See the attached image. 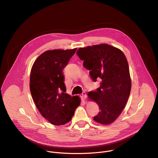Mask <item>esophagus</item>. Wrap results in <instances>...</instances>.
<instances>
[{
	"mask_svg": "<svg viewBox=\"0 0 158 158\" xmlns=\"http://www.w3.org/2000/svg\"><path fill=\"white\" fill-rule=\"evenodd\" d=\"M80 97L81 98L82 100H85L87 98V95H86V93H82L81 94H80Z\"/></svg>",
	"mask_w": 158,
	"mask_h": 158,
	"instance_id": "obj_1",
	"label": "esophagus"
}]
</instances>
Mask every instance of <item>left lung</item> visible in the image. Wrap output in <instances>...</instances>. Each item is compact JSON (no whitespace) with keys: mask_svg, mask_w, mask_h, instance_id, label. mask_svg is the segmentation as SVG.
<instances>
[{"mask_svg":"<svg viewBox=\"0 0 158 158\" xmlns=\"http://www.w3.org/2000/svg\"><path fill=\"white\" fill-rule=\"evenodd\" d=\"M76 54L90 70L93 81H101L96 91L87 94L99 107L94 120L109 124L119 117L130 94L131 80L126 57L120 49L106 44L81 48Z\"/></svg>","mask_w":158,"mask_h":158,"instance_id":"left-lung-1","label":"left lung"}]
</instances>
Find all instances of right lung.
<instances>
[{
	"mask_svg": "<svg viewBox=\"0 0 158 158\" xmlns=\"http://www.w3.org/2000/svg\"><path fill=\"white\" fill-rule=\"evenodd\" d=\"M77 49L44 52L34 62L30 76V90L40 114L53 125L69 122L80 105L79 96L65 93L63 69Z\"/></svg>",
	"mask_w": 158,
	"mask_h": 158,
	"instance_id": "1",
	"label": "right lung"
}]
</instances>
